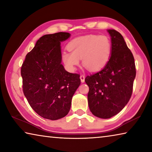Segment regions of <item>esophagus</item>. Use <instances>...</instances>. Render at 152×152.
<instances>
[{
	"label": "esophagus",
	"instance_id": "obj_1",
	"mask_svg": "<svg viewBox=\"0 0 152 152\" xmlns=\"http://www.w3.org/2000/svg\"><path fill=\"white\" fill-rule=\"evenodd\" d=\"M80 80H81L82 82H84V79H85V76H84V74H82V75H80Z\"/></svg>",
	"mask_w": 152,
	"mask_h": 152
}]
</instances>
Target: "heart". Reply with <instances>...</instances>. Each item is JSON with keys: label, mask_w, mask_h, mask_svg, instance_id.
<instances>
[{"label": "heart", "mask_w": 152, "mask_h": 152, "mask_svg": "<svg viewBox=\"0 0 152 152\" xmlns=\"http://www.w3.org/2000/svg\"><path fill=\"white\" fill-rule=\"evenodd\" d=\"M68 48L70 51H64L61 58L69 69L74 70L82 59L84 67L94 72L101 70L109 61L112 43L107 35H88L72 40Z\"/></svg>", "instance_id": "heart-1"}]
</instances>
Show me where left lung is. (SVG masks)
<instances>
[{
  "instance_id": "left-lung-1",
  "label": "left lung",
  "mask_w": 152,
  "mask_h": 152,
  "mask_svg": "<svg viewBox=\"0 0 152 152\" xmlns=\"http://www.w3.org/2000/svg\"><path fill=\"white\" fill-rule=\"evenodd\" d=\"M108 32L112 43L109 60L103 69L85 78L89 109L102 119L115 116L127 104L136 75L134 58L123 36L114 29Z\"/></svg>"
}]
</instances>
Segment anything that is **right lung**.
Wrapping results in <instances>:
<instances>
[{
	"label": "right lung",
	"mask_w": 152,
	"mask_h": 152,
	"mask_svg": "<svg viewBox=\"0 0 152 152\" xmlns=\"http://www.w3.org/2000/svg\"><path fill=\"white\" fill-rule=\"evenodd\" d=\"M70 36L66 32L42 36L20 69L24 95L32 109L45 119L58 120L68 115L80 84V74L68 72L61 64L60 42Z\"/></svg>",
	"instance_id": "obj_1"
}]
</instances>
